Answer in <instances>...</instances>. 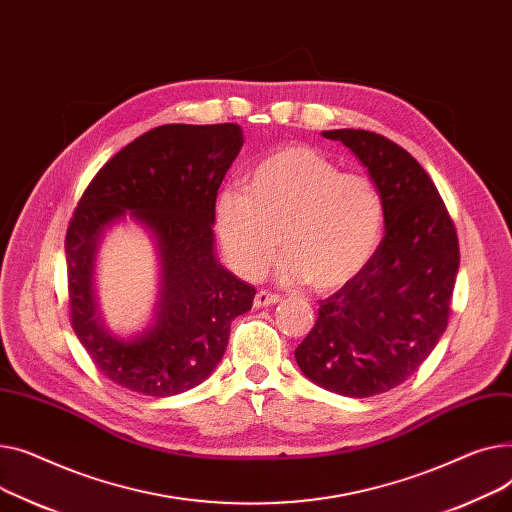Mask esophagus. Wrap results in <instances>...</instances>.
<instances>
[{
    "label": "esophagus",
    "mask_w": 512,
    "mask_h": 512,
    "mask_svg": "<svg viewBox=\"0 0 512 512\" xmlns=\"http://www.w3.org/2000/svg\"><path fill=\"white\" fill-rule=\"evenodd\" d=\"M281 302V297L277 293H270V291H258L254 297V308H268V306H275Z\"/></svg>",
    "instance_id": "1"
}]
</instances>
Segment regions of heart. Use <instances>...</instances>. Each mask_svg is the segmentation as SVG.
Segmentation results:
<instances>
[{
  "mask_svg": "<svg viewBox=\"0 0 512 512\" xmlns=\"http://www.w3.org/2000/svg\"><path fill=\"white\" fill-rule=\"evenodd\" d=\"M246 192L217 198L221 246L239 275L262 277L281 250V277L335 291L374 258L384 233V202L372 179L341 169L318 150L283 146L246 175Z\"/></svg>",
  "mask_w": 512,
  "mask_h": 512,
  "instance_id": "heart-1",
  "label": "heart"
}]
</instances>
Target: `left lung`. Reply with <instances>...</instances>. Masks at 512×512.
I'll return each mask as SVG.
<instances>
[{
	"mask_svg": "<svg viewBox=\"0 0 512 512\" xmlns=\"http://www.w3.org/2000/svg\"><path fill=\"white\" fill-rule=\"evenodd\" d=\"M368 169L384 202V237L366 268L322 299L295 349L306 378L364 399L403 384L444 335L459 239L430 175L405 148L368 130H328Z\"/></svg>",
	"mask_w": 512,
	"mask_h": 512,
	"instance_id": "obj_1",
	"label": "left lung"
}]
</instances>
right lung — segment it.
I'll use <instances>...</instances> for the list:
<instances>
[{
	"label": "right lung",
	"instance_id": "1",
	"mask_svg": "<svg viewBox=\"0 0 512 512\" xmlns=\"http://www.w3.org/2000/svg\"><path fill=\"white\" fill-rule=\"evenodd\" d=\"M244 132L237 124H167L130 142L86 188L66 235L72 328L95 366L146 397H173L215 372L231 322L256 289L215 254V204ZM132 220L154 239L160 297L154 322L130 338L104 326L94 293L102 237Z\"/></svg>",
	"mask_w": 512,
	"mask_h": 512
}]
</instances>
